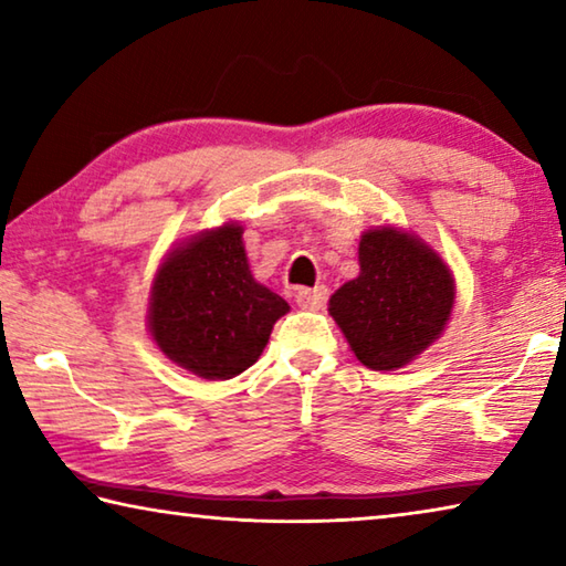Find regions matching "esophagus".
Instances as JSON below:
<instances>
[{
	"instance_id": "34e87169",
	"label": "esophagus",
	"mask_w": 566,
	"mask_h": 566,
	"mask_svg": "<svg viewBox=\"0 0 566 566\" xmlns=\"http://www.w3.org/2000/svg\"><path fill=\"white\" fill-rule=\"evenodd\" d=\"M294 300L302 310H319L327 302V286H302L294 292Z\"/></svg>"
}]
</instances>
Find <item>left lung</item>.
Here are the masks:
<instances>
[{
  "label": "left lung",
  "mask_w": 566,
  "mask_h": 566,
  "mask_svg": "<svg viewBox=\"0 0 566 566\" xmlns=\"http://www.w3.org/2000/svg\"><path fill=\"white\" fill-rule=\"evenodd\" d=\"M359 270L332 294L329 314L364 367H405L442 334L454 304L452 274L432 249L389 227L361 237Z\"/></svg>",
  "instance_id": "8db88e82"
}]
</instances>
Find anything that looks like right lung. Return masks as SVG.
Returning a JSON list of instances; mask_svg holds the SVG:
<instances>
[{"instance_id": "obj_1", "label": "right lung", "mask_w": 566, "mask_h": 566, "mask_svg": "<svg viewBox=\"0 0 566 566\" xmlns=\"http://www.w3.org/2000/svg\"><path fill=\"white\" fill-rule=\"evenodd\" d=\"M286 312L290 304L249 272L242 227L227 224L167 256L151 290L149 329L179 367L232 379L260 359Z\"/></svg>"}]
</instances>
